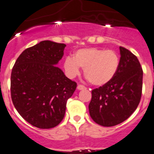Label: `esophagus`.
I'll return each instance as SVG.
<instances>
[{"instance_id": "esophagus-1", "label": "esophagus", "mask_w": 154, "mask_h": 154, "mask_svg": "<svg viewBox=\"0 0 154 154\" xmlns=\"http://www.w3.org/2000/svg\"><path fill=\"white\" fill-rule=\"evenodd\" d=\"M77 90H83V89H85L86 88L85 87V86H83V85H77Z\"/></svg>"}]
</instances>
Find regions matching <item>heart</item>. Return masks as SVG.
Returning <instances> with one entry per match:
<instances>
[{
	"instance_id": "heart-1",
	"label": "heart",
	"mask_w": 154,
	"mask_h": 154,
	"mask_svg": "<svg viewBox=\"0 0 154 154\" xmlns=\"http://www.w3.org/2000/svg\"><path fill=\"white\" fill-rule=\"evenodd\" d=\"M120 66V56L113 50L86 48L78 49L73 57L67 56L63 62V69L69 78L80 73L81 67L88 81L95 86L109 83L117 73Z\"/></svg>"
}]
</instances>
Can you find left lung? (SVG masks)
Listing matches in <instances>:
<instances>
[{"mask_svg": "<svg viewBox=\"0 0 154 154\" xmlns=\"http://www.w3.org/2000/svg\"><path fill=\"white\" fill-rule=\"evenodd\" d=\"M120 66L113 79L91 91L88 109L98 125L111 127L122 123L132 114L140 102L143 69L134 54L120 47Z\"/></svg>", "mask_w": 154, "mask_h": 154, "instance_id": "1", "label": "left lung"}]
</instances>
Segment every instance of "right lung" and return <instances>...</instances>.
I'll return each instance as SVG.
<instances>
[{
    "instance_id": "right-lung-1",
    "label": "right lung",
    "mask_w": 154,
    "mask_h": 154,
    "mask_svg": "<svg viewBox=\"0 0 154 154\" xmlns=\"http://www.w3.org/2000/svg\"><path fill=\"white\" fill-rule=\"evenodd\" d=\"M66 46L43 41L19 56L11 75V100L18 113L38 128L57 126L77 83L56 66Z\"/></svg>"
}]
</instances>
